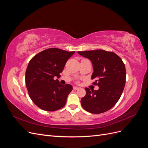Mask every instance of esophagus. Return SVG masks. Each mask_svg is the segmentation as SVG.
I'll use <instances>...</instances> for the list:
<instances>
[{
  "label": "esophagus",
  "mask_w": 148,
  "mask_h": 148,
  "mask_svg": "<svg viewBox=\"0 0 148 148\" xmlns=\"http://www.w3.org/2000/svg\"><path fill=\"white\" fill-rule=\"evenodd\" d=\"M79 88L78 87H77V86H73V89H75V90H78V89H79Z\"/></svg>",
  "instance_id": "34e87169"
}]
</instances>
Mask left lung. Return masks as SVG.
<instances>
[{"label": "left lung", "instance_id": "obj_1", "mask_svg": "<svg viewBox=\"0 0 148 148\" xmlns=\"http://www.w3.org/2000/svg\"><path fill=\"white\" fill-rule=\"evenodd\" d=\"M80 56L92 62L94 84L98 90L86 88V94L81 99L83 108L92 114H101L115 105L122 95L126 79V70L122 60L116 53L101 49L78 51Z\"/></svg>", "mask_w": 148, "mask_h": 148}]
</instances>
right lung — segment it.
Wrapping results in <instances>:
<instances>
[{"instance_id":"right-lung-1","label":"right lung","mask_w":148,"mask_h":148,"mask_svg":"<svg viewBox=\"0 0 148 148\" xmlns=\"http://www.w3.org/2000/svg\"><path fill=\"white\" fill-rule=\"evenodd\" d=\"M74 53L51 48L39 52L29 61L25 75L26 86L31 100L40 109L56 111L65 105L73 87L60 84L53 77H60L66 61Z\"/></svg>"}]
</instances>
